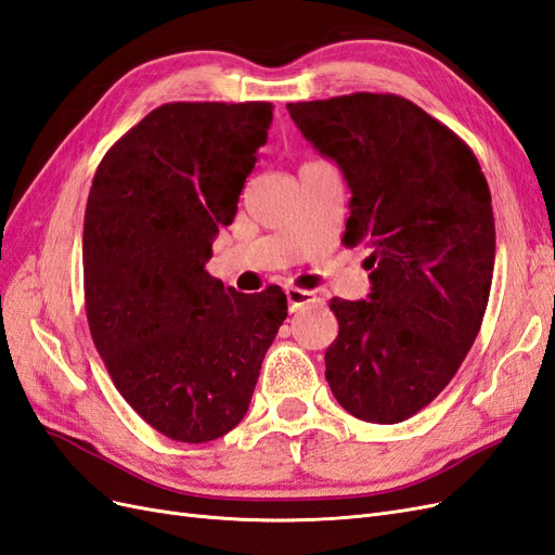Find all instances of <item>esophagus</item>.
<instances>
[{
    "instance_id": "1",
    "label": "esophagus",
    "mask_w": 555,
    "mask_h": 555,
    "mask_svg": "<svg viewBox=\"0 0 555 555\" xmlns=\"http://www.w3.org/2000/svg\"><path fill=\"white\" fill-rule=\"evenodd\" d=\"M287 300H289V310L296 312L304 306H310L317 300V294L314 292H308V289H298V287H289L287 289Z\"/></svg>"
}]
</instances>
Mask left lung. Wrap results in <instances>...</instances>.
<instances>
[{"label": "left lung", "mask_w": 555, "mask_h": 555, "mask_svg": "<svg viewBox=\"0 0 555 555\" xmlns=\"http://www.w3.org/2000/svg\"><path fill=\"white\" fill-rule=\"evenodd\" d=\"M351 190L343 243L371 247L367 300L333 298L335 400L371 424L405 422L456 375L481 328L495 263L491 192L469 145L398 94L287 104Z\"/></svg>", "instance_id": "left-lung-1"}]
</instances>
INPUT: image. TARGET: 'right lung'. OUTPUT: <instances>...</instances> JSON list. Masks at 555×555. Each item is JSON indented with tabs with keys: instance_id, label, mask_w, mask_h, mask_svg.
Wrapping results in <instances>:
<instances>
[{
	"instance_id": "right-lung-1",
	"label": "right lung",
	"mask_w": 555,
	"mask_h": 555,
	"mask_svg": "<svg viewBox=\"0 0 555 555\" xmlns=\"http://www.w3.org/2000/svg\"><path fill=\"white\" fill-rule=\"evenodd\" d=\"M268 102H173L113 143L94 173L82 275L92 340L145 424L210 442L241 424L287 319L280 287L241 294L206 271L233 222Z\"/></svg>"
}]
</instances>
